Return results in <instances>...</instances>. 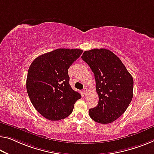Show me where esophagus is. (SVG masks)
<instances>
[{
    "label": "esophagus",
    "instance_id": "34e87169",
    "mask_svg": "<svg viewBox=\"0 0 154 154\" xmlns=\"http://www.w3.org/2000/svg\"><path fill=\"white\" fill-rule=\"evenodd\" d=\"M87 92V88H84V89H83V94H85V96H86Z\"/></svg>",
    "mask_w": 154,
    "mask_h": 154
}]
</instances>
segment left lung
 Listing matches in <instances>:
<instances>
[{
  "label": "left lung",
  "mask_w": 154,
  "mask_h": 154,
  "mask_svg": "<svg viewBox=\"0 0 154 154\" xmlns=\"http://www.w3.org/2000/svg\"><path fill=\"white\" fill-rule=\"evenodd\" d=\"M81 58L94 74L98 103L89 111L98 123L108 124L123 114L133 98V77L120 59L107 49L85 51Z\"/></svg>",
  "instance_id": "left-lung-1"
}]
</instances>
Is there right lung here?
Segmentation results:
<instances>
[{
  "label": "right lung",
  "mask_w": 154,
  "mask_h": 154,
  "mask_svg": "<svg viewBox=\"0 0 154 154\" xmlns=\"http://www.w3.org/2000/svg\"><path fill=\"white\" fill-rule=\"evenodd\" d=\"M82 53L79 49H57L39 56L29 66L26 81L28 96L47 119L55 121L69 116L81 98L69 85L68 69Z\"/></svg>",
  "instance_id": "obj_1"
}]
</instances>
